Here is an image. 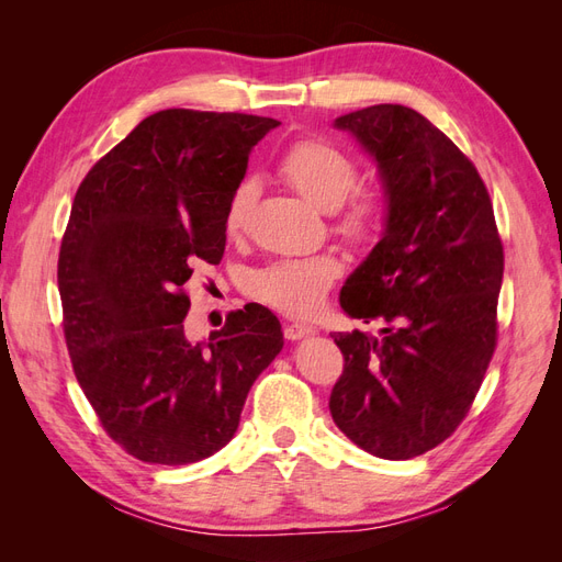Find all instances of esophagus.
Here are the masks:
<instances>
[{"label": "esophagus", "instance_id": "1", "mask_svg": "<svg viewBox=\"0 0 562 562\" xmlns=\"http://www.w3.org/2000/svg\"><path fill=\"white\" fill-rule=\"evenodd\" d=\"M314 333H316L314 326H307V323H297V321L285 323V326H283V335H285V339H291V342L307 337V335H314Z\"/></svg>", "mask_w": 562, "mask_h": 562}]
</instances>
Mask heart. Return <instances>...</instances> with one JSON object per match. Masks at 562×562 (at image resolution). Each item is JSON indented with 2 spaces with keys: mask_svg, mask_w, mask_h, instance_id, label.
Wrapping results in <instances>:
<instances>
[{
  "mask_svg": "<svg viewBox=\"0 0 562 562\" xmlns=\"http://www.w3.org/2000/svg\"><path fill=\"white\" fill-rule=\"evenodd\" d=\"M281 176L321 211H337V229L363 239L382 223L384 199L378 192H355L359 182L356 164L342 149L326 140H300L285 151L279 161ZM258 199V184L246 178L234 187L225 206V229L239 236ZM342 274V262L333 252L312 255V258H283L269 262L250 277V293L293 316H314L321 312L330 285Z\"/></svg>",
  "mask_w": 562,
  "mask_h": 562,
  "instance_id": "heart-1",
  "label": "heart"
}]
</instances>
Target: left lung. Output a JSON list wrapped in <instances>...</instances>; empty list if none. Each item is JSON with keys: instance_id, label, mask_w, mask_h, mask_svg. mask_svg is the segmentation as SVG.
<instances>
[{"instance_id": "obj_1", "label": "left lung", "mask_w": 562, "mask_h": 562, "mask_svg": "<svg viewBox=\"0 0 562 562\" xmlns=\"http://www.w3.org/2000/svg\"><path fill=\"white\" fill-rule=\"evenodd\" d=\"M378 164L386 215L342 285L351 318L380 335L337 333L345 370L330 415L351 443L413 459L462 424L497 345L504 248L475 166L427 116L372 105L337 116Z\"/></svg>"}]
</instances>
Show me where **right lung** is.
Wrapping results in <instances>:
<instances>
[{
    "mask_svg": "<svg viewBox=\"0 0 562 562\" xmlns=\"http://www.w3.org/2000/svg\"><path fill=\"white\" fill-rule=\"evenodd\" d=\"M279 122L239 112L149 114L81 180L58 291L77 382L114 443L149 464H192L239 429L252 382L283 349L262 304L190 342L184 283L223 260L225 206Z\"/></svg>",
    "mask_w": 562,
    "mask_h": 562,
    "instance_id": "add662e5",
    "label": "right lung"
}]
</instances>
